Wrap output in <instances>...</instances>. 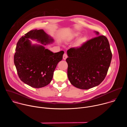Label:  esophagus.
Here are the masks:
<instances>
[{
    "mask_svg": "<svg viewBox=\"0 0 127 127\" xmlns=\"http://www.w3.org/2000/svg\"><path fill=\"white\" fill-rule=\"evenodd\" d=\"M67 57H68V56H67V54H66V53H64V54H63V59H64V60H66Z\"/></svg>",
    "mask_w": 127,
    "mask_h": 127,
    "instance_id": "esophagus-1",
    "label": "esophagus"
}]
</instances>
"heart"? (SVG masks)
I'll list each match as a JSON object with an SVG mask.
<instances>
[{"label":"heart","instance_id":"heart-1","mask_svg":"<svg viewBox=\"0 0 127 127\" xmlns=\"http://www.w3.org/2000/svg\"><path fill=\"white\" fill-rule=\"evenodd\" d=\"M80 35H81V33L80 32H76L75 34H74V35H73V38H77L79 37V36H80ZM86 41V38L85 37H82L77 41L75 46L76 47H79L81 46Z\"/></svg>","mask_w":127,"mask_h":127}]
</instances>
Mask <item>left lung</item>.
I'll return each instance as SVG.
<instances>
[{
    "label": "left lung",
    "instance_id": "left-lung-1",
    "mask_svg": "<svg viewBox=\"0 0 127 127\" xmlns=\"http://www.w3.org/2000/svg\"><path fill=\"white\" fill-rule=\"evenodd\" d=\"M98 34V32H96ZM67 75L75 87L88 89L104 79L110 66L112 53L107 38L98 35L80 47L67 51Z\"/></svg>",
    "mask_w": 127,
    "mask_h": 127
}]
</instances>
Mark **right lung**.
<instances>
[{"label":"right lung","instance_id":"right-lung-1","mask_svg":"<svg viewBox=\"0 0 127 127\" xmlns=\"http://www.w3.org/2000/svg\"><path fill=\"white\" fill-rule=\"evenodd\" d=\"M29 38L44 45L53 39L43 30H33L20 38L15 48L14 63L19 78L32 87L41 88L51 82L64 52L54 53L43 46L32 45Z\"/></svg>","mask_w":127,"mask_h":127}]
</instances>
